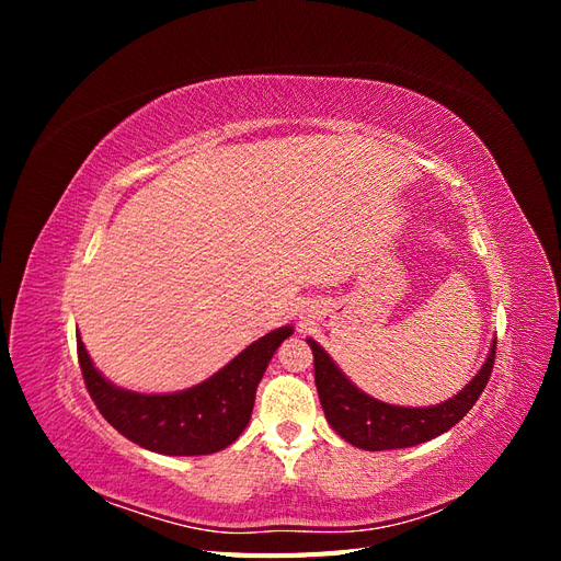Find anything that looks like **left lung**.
I'll use <instances>...</instances> for the list:
<instances>
[{
	"label": "left lung",
	"instance_id": "left-lung-1",
	"mask_svg": "<svg viewBox=\"0 0 561 561\" xmlns=\"http://www.w3.org/2000/svg\"><path fill=\"white\" fill-rule=\"evenodd\" d=\"M307 342L313 351L316 388L328 423L346 443L367 451L414 447L454 428L482 396L496 355L494 342L482 369L454 398L433 407H398L363 393L334 365L325 348L313 339Z\"/></svg>",
	"mask_w": 561,
	"mask_h": 561
}]
</instances>
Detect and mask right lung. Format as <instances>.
I'll use <instances>...</instances> for the list:
<instances>
[{
    "mask_svg": "<svg viewBox=\"0 0 561 561\" xmlns=\"http://www.w3.org/2000/svg\"><path fill=\"white\" fill-rule=\"evenodd\" d=\"M293 332L290 325L268 332L210 379L163 396L135 393L107 381L95 369L81 336L77 353L100 414L130 443L165 456H203L229 447L245 431L264 369Z\"/></svg>",
    "mask_w": 561,
    "mask_h": 561,
    "instance_id": "add662e5",
    "label": "right lung"
}]
</instances>
